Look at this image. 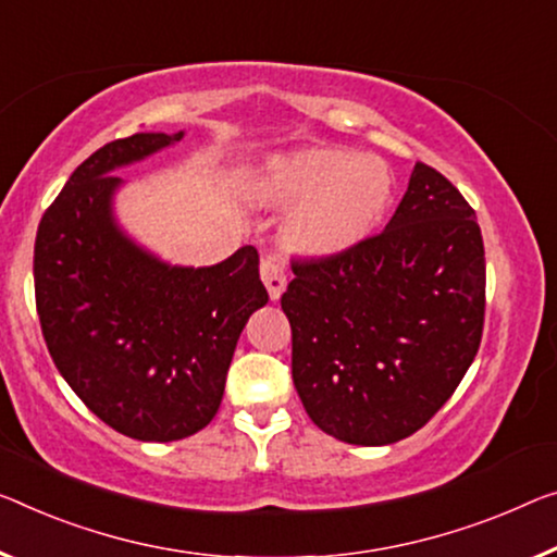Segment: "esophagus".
<instances>
[{"instance_id": "esophagus-1", "label": "esophagus", "mask_w": 557, "mask_h": 557, "mask_svg": "<svg viewBox=\"0 0 557 557\" xmlns=\"http://www.w3.org/2000/svg\"><path fill=\"white\" fill-rule=\"evenodd\" d=\"M261 281L269 290L271 301H278L281 294L286 290V273H284V267H281L273 256H267V259L261 261Z\"/></svg>"}]
</instances>
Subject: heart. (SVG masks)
<instances>
[{
  "mask_svg": "<svg viewBox=\"0 0 557 557\" xmlns=\"http://www.w3.org/2000/svg\"><path fill=\"white\" fill-rule=\"evenodd\" d=\"M251 194L267 207H290L284 224L290 251L333 259L375 234L396 196V178L373 153L308 147L269 159Z\"/></svg>",
  "mask_w": 557,
  "mask_h": 557,
  "instance_id": "heart-1",
  "label": "heart"
}]
</instances>
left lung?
Masks as SVG:
<instances>
[{"mask_svg": "<svg viewBox=\"0 0 557 557\" xmlns=\"http://www.w3.org/2000/svg\"><path fill=\"white\" fill-rule=\"evenodd\" d=\"M290 269L281 308L308 418L354 446H388L431 421L483 336L485 251L463 194L418 161L386 231Z\"/></svg>", "mask_w": 557, "mask_h": 557, "instance_id": "left-lung-1", "label": "left lung"}]
</instances>
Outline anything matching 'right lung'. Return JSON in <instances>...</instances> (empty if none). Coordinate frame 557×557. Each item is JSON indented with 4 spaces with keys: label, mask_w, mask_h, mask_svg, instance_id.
Wrapping results in <instances>:
<instances>
[{
    "label": "right lung",
    "mask_w": 557,
    "mask_h": 557,
    "mask_svg": "<svg viewBox=\"0 0 557 557\" xmlns=\"http://www.w3.org/2000/svg\"><path fill=\"white\" fill-rule=\"evenodd\" d=\"M178 134L109 141L76 166L39 221L34 294L59 373L114 431L147 443L194 435L224 398L236 341L269 294L259 253L242 246L216 267H171L114 219L111 174Z\"/></svg>",
    "instance_id": "right-lung-1"
}]
</instances>
